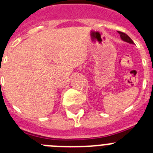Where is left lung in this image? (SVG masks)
I'll list each match as a JSON object with an SVG mask.
<instances>
[{"instance_id": "1", "label": "left lung", "mask_w": 153, "mask_h": 153, "mask_svg": "<svg viewBox=\"0 0 153 153\" xmlns=\"http://www.w3.org/2000/svg\"><path fill=\"white\" fill-rule=\"evenodd\" d=\"M118 33L120 34V37H121L122 40H123L124 41L128 42V43H129V44H134L133 41L132 40V39H131L130 37L126 34V33H123V32H121V31H118Z\"/></svg>"}]
</instances>
